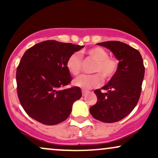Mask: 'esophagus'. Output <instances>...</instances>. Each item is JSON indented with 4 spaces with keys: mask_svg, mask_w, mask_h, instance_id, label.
I'll return each instance as SVG.
<instances>
[{
    "mask_svg": "<svg viewBox=\"0 0 158 158\" xmlns=\"http://www.w3.org/2000/svg\"><path fill=\"white\" fill-rule=\"evenodd\" d=\"M82 96L83 97H85V96H86L87 95V94H88V91H86V90H82Z\"/></svg>",
    "mask_w": 158,
    "mask_h": 158,
    "instance_id": "esophagus-1",
    "label": "esophagus"
}]
</instances>
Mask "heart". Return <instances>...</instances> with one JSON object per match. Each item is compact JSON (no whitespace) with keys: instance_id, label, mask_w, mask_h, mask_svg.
I'll return each instance as SVG.
<instances>
[{"instance_id":"1","label":"heart","mask_w":158,"mask_h":158,"mask_svg":"<svg viewBox=\"0 0 158 158\" xmlns=\"http://www.w3.org/2000/svg\"><path fill=\"white\" fill-rule=\"evenodd\" d=\"M86 54L92 60L96 61L93 69V75H81L74 79L73 84L83 90H90L100 85L102 77L109 79L116 73L117 70V61L108 57V52L105 49L96 47L87 50ZM67 68L72 75L77 76L81 72L82 59L79 52H73L68 57L66 63ZM99 73L100 75L98 74Z\"/></svg>"}]
</instances>
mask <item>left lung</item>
Instances as JSON below:
<instances>
[{
  "label": "left lung",
  "instance_id": "left-lung-1",
  "mask_svg": "<svg viewBox=\"0 0 158 158\" xmlns=\"http://www.w3.org/2000/svg\"><path fill=\"white\" fill-rule=\"evenodd\" d=\"M108 48L119 61L116 73L110 81L94 93L97 102L90 108L94 118L103 123H115L133 110L138 102L145 74V68L137 50L120 41L97 44Z\"/></svg>",
  "mask_w": 158,
  "mask_h": 158
}]
</instances>
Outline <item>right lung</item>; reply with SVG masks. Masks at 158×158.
I'll return each mask as SVG.
<instances>
[{"mask_svg": "<svg viewBox=\"0 0 158 158\" xmlns=\"http://www.w3.org/2000/svg\"><path fill=\"white\" fill-rule=\"evenodd\" d=\"M84 46L49 40L24 52L16 72L17 91L26 113L42 124L64 121L75 101L81 97L79 87L64 89L72 80L66 63Z\"/></svg>", "mask_w": 158, "mask_h": 158, "instance_id": "add662e5", "label": "right lung"}]
</instances>
